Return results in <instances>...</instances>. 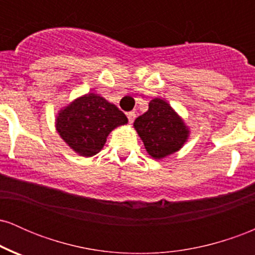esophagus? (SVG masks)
<instances>
[{"instance_id": "esophagus-1", "label": "esophagus", "mask_w": 255, "mask_h": 255, "mask_svg": "<svg viewBox=\"0 0 255 255\" xmlns=\"http://www.w3.org/2000/svg\"><path fill=\"white\" fill-rule=\"evenodd\" d=\"M127 118H128V121H129V124H133V121L135 120V113L130 111V113L127 114Z\"/></svg>"}]
</instances>
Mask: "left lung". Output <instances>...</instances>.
I'll list each match as a JSON object with an SVG mask.
<instances>
[{
    "label": "left lung",
    "instance_id": "1",
    "mask_svg": "<svg viewBox=\"0 0 255 255\" xmlns=\"http://www.w3.org/2000/svg\"><path fill=\"white\" fill-rule=\"evenodd\" d=\"M134 128L141 137L146 151L154 159H162L182 147L189 136L183 120L160 98L148 103V110L134 121Z\"/></svg>",
    "mask_w": 255,
    "mask_h": 255
}]
</instances>
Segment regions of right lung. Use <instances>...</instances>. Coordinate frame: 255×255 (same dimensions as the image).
I'll use <instances>...</instances> for the list:
<instances>
[{
    "label": "right lung",
    "instance_id": "obj_1",
    "mask_svg": "<svg viewBox=\"0 0 255 255\" xmlns=\"http://www.w3.org/2000/svg\"><path fill=\"white\" fill-rule=\"evenodd\" d=\"M128 119L116 105L96 93H87L58 111L56 130L73 151L92 157L103 148L110 131Z\"/></svg>",
    "mask_w": 255,
    "mask_h": 255
}]
</instances>
